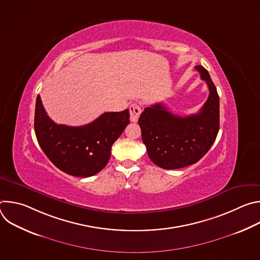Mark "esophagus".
Returning <instances> with one entry per match:
<instances>
[{
  "mask_svg": "<svg viewBox=\"0 0 260 260\" xmlns=\"http://www.w3.org/2000/svg\"><path fill=\"white\" fill-rule=\"evenodd\" d=\"M142 112L141 110V107L139 104H132L131 107H129V114H131V121L133 122H137L139 117H140V114Z\"/></svg>",
  "mask_w": 260,
  "mask_h": 260,
  "instance_id": "obj_1",
  "label": "esophagus"
}]
</instances>
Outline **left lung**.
<instances>
[{
  "label": "left lung",
  "instance_id": "8db88e82",
  "mask_svg": "<svg viewBox=\"0 0 260 260\" xmlns=\"http://www.w3.org/2000/svg\"><path fill=\"white\" fill-rule=\"evenodd\" d=\"M209 87V98L197 114L178 116L162 104L144 109L140 118L142 140L149 158L166 170L198 162L211 148L219 131V95L208 71L197 66Z\"/></svg>",
  "mask_w": 260,
  "mask_h": 260
}]
</instances>
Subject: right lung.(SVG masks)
Masks as SVG:
<instances>
[{"instance_id": "right-lung-1", "label": "right lung", "mask_w": 260, "mask_h": 260, "mask_svg": "<svg viewBox=\"0 0 260 260\" xmlns=\"http://www.w3.org/2000/svg\"><path fill=\"white\" fill-rule=\"evenodd\" d=\"M129 123L128 109L106 112L82 126L56 124L47 115L40 95L35 109V133L43 152L60 171L76 177H90L109 161L111 148Z\"/></svg>"}]
</instances>
